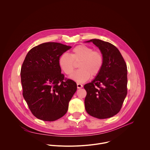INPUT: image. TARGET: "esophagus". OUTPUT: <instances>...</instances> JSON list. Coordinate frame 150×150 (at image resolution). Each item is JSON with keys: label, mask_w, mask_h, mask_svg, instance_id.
<instances>
[{"label": "esophagus", "mask_w": 150, "mask_h": 150, "mask_svg": "<svg viewBox=\"0 0 150 150\" xmlns=\"http://www.w3.org/2000/svg\"><path fill=\"white\" fill-rule=\"evenodd\" d=\"M77 88H79V89L83 87V85L81 84H80V83H77Z\"/></svg>", "instance_id": "34e87169"}]
</instances>
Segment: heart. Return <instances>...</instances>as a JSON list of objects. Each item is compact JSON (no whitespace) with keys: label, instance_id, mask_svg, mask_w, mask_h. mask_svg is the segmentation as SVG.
Listing matches in <instances>:
<instances>
[{"label":"heart","instance_id":"b5f03b06","mask_svg":"<svg viewBox=\"0 0 150 150\" xmlns=\"http://www.w3.org/2000/svg\"><path fill=\"white\" fill-rule=\"evenodd\" d=\"M59 62L62 70L69 76L73 74L76 63L80 62L79 67L80 69L71 78L78 83H83L91 76L95 77L100 74L104 66V57L98 50H93V48L86 45H79L73 49L71 54H62Z\"/></svg>","mask_w":150,"mask_h":150}]
</instances>
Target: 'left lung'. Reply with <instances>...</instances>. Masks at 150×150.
I'll return each mask as SVG.
<instances>
[{
	"label": "left lung",
	"instance_id": "left-lung-1",
	"mask_svg": "<svg viewBox=\"0 0 150 150\" xmlns=\"http://www.w3.org/2000/svg\"><path fill=\"white\" fill-rule=\"evenodd\" d=\"M104 57L101 71L84 86L87 91L85 108L90 115L99 118H110L121 110L127 94V64L118 49L110 43L91 39Z\"/></svg>",
	"mask_w": 150,
	"mask_h": 150
}]
</instances>
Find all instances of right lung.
<instances>
[{
    "label": "right lung",
    "instance_id": "obj_1",
    "mask_svg": "<svg viewBox=\"0 0 150 150\" xmlns=\"http://www.w3.org/2000/svg\"><path fill=\"white\" fill-rule=\"evenodd\" d=\"M71 47L47 42L27 54L21 71L23 96L38 118L53 121L67 111L69 103L77 90L76 83L64 78L59 58Z\"/></svg>",
    "mask_w": 150,
    "mask_h": 150
}]
</instances>
